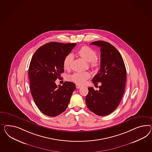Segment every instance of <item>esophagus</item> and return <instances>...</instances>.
Listing matches in <instances>:
<instances>
[{"mask_svg":"<svg viewBox=\"0 0 152 152\" xmlns=\"http://www.w3.org/2000/svg\"><path fill=\"white\" fill-rule=\"evenodd\" d=\"M76 88H77L79 89V88H81L82 86L81 85H79V84H76Z\"/></svg>","mask_w":152,"mask_h":152,"instance_id":"34e87169","label":"esophagus"}]
</instances>
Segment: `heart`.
Here are the masks:
<instances>
[{"instance_id":"1","label":"heart","mask_w":152,"mask_h":152,"mask_svg":"<svg viewBox=\"0 0 152 152\" xmlns=\"http://www.w3.org/2000/svg\"><path fill=\"white\" fill-rule=\"evenodd\" d=\"M77 54L83 58L86 61L90 62V65L91 67L94 68L99 65V62L96 59L97 57V53L94 50L87 46L81 47L77 51ZM73 56L71 54H68L66 56L63 61V67L64 69L67 70L70 67ZM91 74L89 72H77L70 75L69 80L79 84H83L86 82L87 79L90 77Z\"/></svg>"}]
</instances>
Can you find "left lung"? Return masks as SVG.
I'll list each match as a JSON object with an SVG mask.
<instances>
[{
  "instance_id": "obj_1",
  "label": "left lung",
  "mask_w": 152,
  "mask_h": 152,
  "mask_svg": "<svg viewBox=\"0 0 152 152\" xmlns=\"http://www.w3.org/2000/svg\"><path fill=\"white\" fill-rule=\"evenodd\" d=\"M90 45L101 48L100 70L92 82H101L99 91L88 87L86 97L88 108L96 115H110L118 106L122 98L126 81V69L119 51L109 42H92Z\"/></svg>"
}]
</instances>
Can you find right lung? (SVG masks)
<instances>
[{
  "label": "right lung",
  "mask_w": 152,
  "mask_h": 152,
  "mask_svg": "<svg viewBox=\"0 0 152 152\" xmlns=\"http://www.w3.org/2000/svg\"><path fill=\"white\" fill-rule=\"evenodd\" d=\"M76 43L51 42L39 48L29 65L30 91L34 101L41 112L55 117L65 111L76 88L73 82L65 81L58 86L55 81L64 71L63 61Z\"/></svg>",
  "instance_id": "1"
}]
</instances>
